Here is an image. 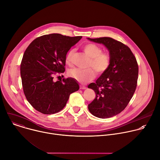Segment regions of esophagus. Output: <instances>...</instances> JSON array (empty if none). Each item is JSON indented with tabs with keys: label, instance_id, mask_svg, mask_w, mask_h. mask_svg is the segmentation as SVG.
<instances>
[{
	"label": "esophagus",
	"instance_id": "obj_1",
	"mask_svg": "<svg viewBox=\"0 0 160 160\" xmlns=\"http://www.w3.org/2000/svg\"><path fill=\"white\" fill-rule=\"evenodd\" d=\"M80 89H82V90H83V89H85V88H86V87L80 85Z\"/></svg>",
	"mask_w": 160,
	"mask_h": 160
}]
</instances>
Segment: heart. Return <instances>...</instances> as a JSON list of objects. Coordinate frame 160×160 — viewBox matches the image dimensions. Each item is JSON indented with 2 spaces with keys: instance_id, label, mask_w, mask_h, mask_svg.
Instances as JSON below:
<instances>
[{
  "instance_id": "1",
  "label": "heart",
  "mask_w": 160,
  "mask_h": 160,
  "mask_svg": "<svg viewBox=\"0 0 160 160\" xmlns=\"http://www.w3.org/2000/svg\"><path fill=\"white\" fill-rule=\"evenodd\" d=\"M83 50L90 58L88 66L92 67L98 73L104 72L109 66L110 57L108 54L102 52V49L94 43H87L83 47ZM74 50L68 51L66 56V62L70 63ZM70 75L81 83H85L94 78L96 73L92 68L83 70L75 68L70 72Z\"/></svg>"
}]
</instances>
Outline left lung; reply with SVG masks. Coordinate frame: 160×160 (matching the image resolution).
Returning a JSON list of instances; mask_svg holds the SVG:
<instances>
[{
  "instance_id": "1",
  "label": "left lung",
  "mask_w": 160,
  "mask_h": 160,
  "mask_svg": "<svg viewBox=\"0 0 160 160\" xmlns=\"http://www.w3.org/2000/svg\"><path fill=\"white\" fill-rule=\"evenodd\" d=\"M88 40L104 45L109 52L110 64L96 83L88 88L96 93V98L88 104L92 115L99 118H108L121 112L132 99L137 87L139 68L130 48L110 37Z\"/></svg>"
}]
</instances>
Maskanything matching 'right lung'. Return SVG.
Instances as JSON below:
<instances>
[{
  "mask_svg": "<svg viewBox=\"0 0 160 160\" xmlns=\"http://www.w3.org/2000/svg\"><path fill=\"white\" fill-rule=\"evenodd\" d=\"M82 37L45 35L35 38L26 49L20 66L22 88L37 111L45 115L56 113L66 106L70 95L78 90L73 78L57 82L53 78L57 73L64 72L66 54Z\"/></svg>",
  "mask_w": 160,
  "mask_h": 160,
  "instance_id": "add662e5",
  "label": "right lung"
}]
</instances>
